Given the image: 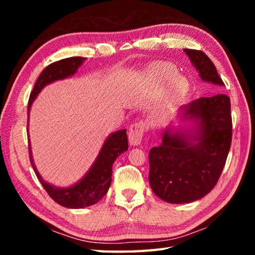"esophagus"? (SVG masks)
I'll return each mask as SVG.
<instances>
[{
	"label": "esophagus",
	"mask_w": 255,
	"mask_h": 255,
	"mask_svg": "<svg viewBox=\"0 0 255 255\" xmlns=\"http://www.w3.org/2000/svg\"><path fill=\"white\" fill-rule=\"evenodd\" d=\"M145 131V126L142 123L133 124L132 126L129 128V143L130 145H139L141 143L143 132Z\"/></svg>",
	"instance_id": "1"
}]
</instances>
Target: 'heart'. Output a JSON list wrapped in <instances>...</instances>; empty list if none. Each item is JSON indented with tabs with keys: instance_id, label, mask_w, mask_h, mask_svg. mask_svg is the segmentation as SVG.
<instances>
[{
	"instance_id": "b5f03b06",
	"label": "heart",
	"mask_w": 255,
	"mask_h": 255,
	"mask_svg": "<svg viewBox=\"0 0 255 255\" xmlns=\"http://www.w3.org/2000/svg\"><path fill=\"white\" fill-rule=\"evenodd\" d=\"M155 73L156 75H159V78H161L162 80H170L176 74V70L174 67H172L171 64L163 63V64H160V66L155 69ZM186 88H187V81L185 80V78L175 77L171 80L170 89H171L172 94L174 95L180 94L182 92L185 91Z\"/></svg>"
}]
</instances>
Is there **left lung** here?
Segmentation results:
<instances>
[{
	"instance_id": "left-lung-1",
	"label": "left lung",
	"mask_w": 255,
	"mask_h": 255,
	"mask_svg": "<svg viewBox=\"0 0 255 255\" xmlns=\"http://www.w3.org/2000/svg\"><path fill=\"white\" fill-rule=\"evenodd\" d=\"M204 82L224 86L215 64L203 51L184 49ZM226 94L200 97L177 112L191 127L162 130V142L149 152V183L156 196L171 204L192 203L206 196L217 184L228 156L232 122Z\"/></svg>"
}]
</instances>
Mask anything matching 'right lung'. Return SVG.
I'll list each match as a JSON object with an SVG mask.
<instances>
[{"label": "right lung", "mask_w": 255, "mask_h": 255, "mask_svg": "<svg viewBox=\"0 0 255 255\" xmlns=\"http://www.w3.org/2000/svg\"><path fill=\"white\" fill-rule=\"evenodd\" d=\"M86 58L71 57L62 59L60 61L49 64L37 79L34 89H32L28 101V117L32 103L36 100L38 94L48 84L56 82L59 80L71 78L77 73L79 68L82 66ZM29 119V118H28ZM29 142V159L38 180L44 186L49 196L59 205L67 208L80 209L85 208L96 204L108 192L112 183V166L119 155L128 150V139L126 129L117 130L108 136L103 147L101 148L99 155L96 156L93 164L85 175L77 183L69 187H58L46 182L38 172L32 159L30 141Z\"/></svg>", "instance_id": "add662e5"}]
</instances>
